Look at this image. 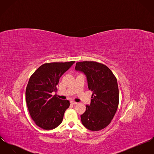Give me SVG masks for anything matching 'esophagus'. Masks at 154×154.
Masks as SVG:
<instances>
[{
  "label": "esophagus",
  "mask_w": 154,
  "mask_h": 154,
  "mask_svg": "<svg viewBox=\"0 0 154 154\" xmlns=\"http://www.w3.org/2000/svg\"><path fill=\"white\" fill-rule=\"evenodd\" d=\"M71 103L72 104H73V105H75V104H77V102H75V101H71Z\"/></svg>",
  "instance_id": "1"
}]
</instances>
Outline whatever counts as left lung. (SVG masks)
<instances>
[{
	"instance_id": "8db88e82",
	"label": "left lung",
	"mask_w": 154,
	"mask_h": 154,
	"mask_svg": "<svg viewBox=\"0 0 154 154\" xmlns=\"http://www.w3.org/2000/svg\"><path fill=\"white\" fill-rule=\"evenodd\" d=\"M75 70L84 73L88 87L93 91L90 105L81 116L83 125L89 130H101L111 122L117 110L119 90L117 80L106 65L95 61L77 62Z\"/></svg>"
}]
</instances>
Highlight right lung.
I'll list each match as a JSON object with an SVG mask.
<instances>
[{"instance_id":"obj_1","label":"right lung","mask_w":154,"mask_h":154,"mask_svg":"<svg viewBox=\"0 0 154 154\" xmlns=\"http://www.w3.org/2000/svg\"><path fill=\"white\" fill-rule=\"evenodd\" d=\"M75 61L45 63L30 77L26 90V100L30 115L35 124L46 130H53L62 122L69 100L52 96L56 92L60 77Z\"/></svg>"}]
</instances>
